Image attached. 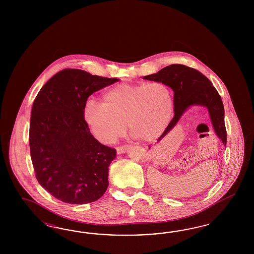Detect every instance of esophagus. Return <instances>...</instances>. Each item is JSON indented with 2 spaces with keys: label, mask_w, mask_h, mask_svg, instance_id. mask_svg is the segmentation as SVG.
<instances>
[{
  "label": "esophagus",
  "mask_w": 254,
  "mask_h": 254,
  "mask_svg": "<svg viewBox=\"0 0 254 254\" xmlns=\"http://www.w3.org/2000/svg\"><path fill=\"white\" fill-rule=\"evenodd\" d=\"M128 149H129L128 145H124V146L118 147V148L116 149V151H117V154H122L127 153Z\"/></svg>",
  "instance_id": "obj_1"
}]
</instances>
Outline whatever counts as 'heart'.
Listing matches in <instances>:
<instances>
[{"label": "heart", "instance_id": "1", "mask_svg": "<svg viewBox=\"0 0 254 254\" xmlns=\"http://www.w3.org/2000/svg\"><path fill=\"white\" fill-rule=\"evenodd\" d=\"M173 112L171 90L162 82L120 84L109 89L102 101L90 99L83 115L93 135L111 144L127 130L142 141L159 138L168 127Z\"/></svg>", "mask_w": 254, "mask_h": 254}]
</instances>
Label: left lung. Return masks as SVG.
<instances>
[{"label":"left lung","instance_id":"1","mask_svg":"<svg viewBox=\"0 0 254 254\" xmlns=\"http://www.w3.org/2000/svg\"><path fill=\"white\" fill-rule=\"evenodd\" d=\"M154 82H162L174 92V117L157 141L166 137L179 123L185 112L192 106L205 107L208 112L212 128L226 145L223 100L212 83L196 69L181 64H172L158 72L143 77Z\"/></svg>","mask_w":254,"mask_h":254}]
</instances>
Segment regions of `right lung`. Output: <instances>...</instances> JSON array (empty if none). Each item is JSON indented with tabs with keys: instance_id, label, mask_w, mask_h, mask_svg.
<instances>
[{
	"instance_id": "obj_1",
	"label": "right lung",
	"mask_w": 254,
	"mask_h": 254,
	"mask_svg": "<svg viewBox=\"0 0 254 254\" xmlns=\"http://www.w3.org/2000/svg\"><path fill=\"white\" fill-rule=\"evenodd\" d=\"M118 81L83 69H63L36 96L29 136L31 161L39 184L57 199L82 205L106 192L116 150L94 138L83 111L93 93Z\"/></svg>"
}]
</instances>
